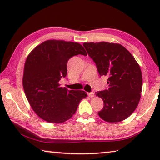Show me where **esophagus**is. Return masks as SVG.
<instances>
[{
	"mask_svg": "<svg viewBox=\"0 0 160 160\" xmlns=\"http://www.w3.org/2000/svg\"><path fill=\"white\" fill-rule=\"evenodd\" d=\"M88 95L90 97H94V93L93 92H92L88 93Z\"/></svg>",
	"mask_w": 160,
	"mask_h": 160,
	"instance_id": "obj_1",
	"label": "esophagus"
}]
</instances>
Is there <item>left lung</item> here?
I'll return each instance as SVG.
<instances>
[{"label":"left lung","instance_id":"obj_1","mask_svg":"<svg viewBox=\"0 0 160 160\" xmlns=\"http://www.w3.org/2000/svg\"><path fill=\"white\" fill-rule=\"evenodd\" d=\"M93 59L100 76L108 77L109 89L95 92L104 101L98 114L109 123L120 122L129 117L139 104L142 88L139 64L126 48L117 43H84Z\"/></svg>","mask_w":160,"mask_h":160}]
</instances>
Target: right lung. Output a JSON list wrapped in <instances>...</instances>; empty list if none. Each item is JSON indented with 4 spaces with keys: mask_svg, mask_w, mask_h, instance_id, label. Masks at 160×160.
Instances as JSON below:
<instances>
[{
    "mask_svg": "<svg viewBox=\"0 0 160 160\" xmlns=\"http://www.w3.org/2000/svg\"><path fill=\"white\" fill-rule=\"evenodd\" d=\"M87 56L79 43L47 40L32 50L24 67L22 85L27 99L37 116L47 122L61 123L75 114L88 94L68 90L59 81L67 75V63L73 56Z\"/></svg>",
    "mask_w": 160,
    "mask_h": 160,
    "instance_id": "1",
    "label": "right lung"
}]
</instances>
